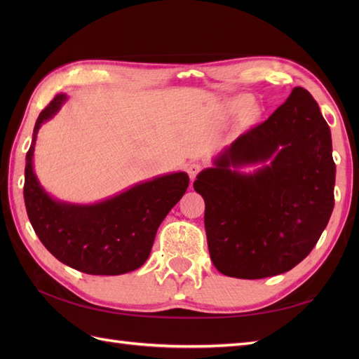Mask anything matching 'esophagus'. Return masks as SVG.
I'll return each instance as SVG.
<instances>
[{
  "instance_id": "34e87169",
  "label": "esophagus",
  "mask_w": 359,
  "mask_h": 359,
  "mask_svg": "<svg viewBox=\"0 0 359 359\" xmlns=\"http://www.w3.org/2000/svg\"><path fill=\"white\" fill-rule=\"evenodd\" d=\"M199 170H201V165H199V163H196V161L190 163V165L187 166V172H189V177H190L191 181H193L194 178H196Z\"/></svg>"
}]
</instances>
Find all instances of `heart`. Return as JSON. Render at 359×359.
I'll list each match as a JSON object with an SVG mask.
<instances>
[{
    "instance_id": "heart-1",
    "label": "heart",
    "mask_w": 359,
    "mask_h": 359,
    "mask_svg": "<svg viewBox=\"0 0 359 359\" xmlns=\"http://www.w3.org/2000/svg\"><path fill=\"white\" fill-rule=\"evenodd\" d=\"M250 102L247 100V99H240V100H236V106L240 107V109H243L244 106H247ZM248 118H253V114L252 115H248Z\"/></svg>"
}]
</instances>
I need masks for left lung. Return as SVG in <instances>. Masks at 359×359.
Returning <instances> with one entry per match:
<instances>
[{
    "mask_svg": "<svg viewBox=\"0 0 359 359\" xmlns=\"http://www.w3.org/2000/svg\"><path fill=\"white\" fill-rule=\"evenodd\" d=\"M257 165L252 172L242 169ZM331 130L297 86L265 123L212 158L193 187L205 201L210 256L222 274L264 278L297 266L334 210Z\"/></svg>",
    "mask_w": 359,
    "mask_h": 359,
    "instance_id": "8db88e82",
    "label": "left lung"
}]
</instances>
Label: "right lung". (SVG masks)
Listing matches in <instances>:
<instances>
[{"label": "right lung", "mask_w": 359, "mask_h": 359, "mask_svg": "<svg viewBox=\"0 0 359 359\" xmlns=\"http://www.w3.org/2000/svg\"><path fill=\"white\" fill-rule=\"evenodd\" d=\"M69 100L58 94L37 118L25 158L24 199L37 236L60 262L85 274L119 276L142 266L149 257L158 226L186 193V172H170L94 203L55 199L34 170L40 127Z\"/></svg>", "instance_id": "add662e5"}]
</instances>
